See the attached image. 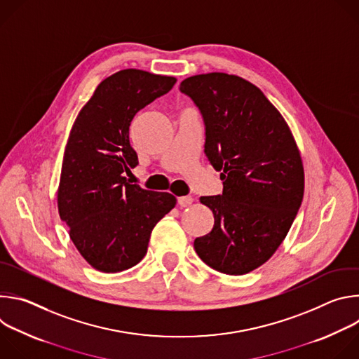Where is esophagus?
<instances>
[{"label":"esophagus","mask_w":359,"mask_h":359,"mask_svg":"<svg viewBox=\"0 0 359 359\" xmlns=\"http://www.w3.org/2000/svg\"><path fill=\"white\" fill-rule=\"evenodd\" d=\"M193 200L194 198L191 196H182V197L177 198V203H179L180 208H187V206H190V204L193 203Z\"/></svg>","instance_id":"34e87169"}]
</instances>
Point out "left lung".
Returning a JSON list of instances; mask_svg holds the SVG:
<instances>
[{
  "instance_id": "obj_1",
  "label": "left lung",
  "mask_w": 359,
  "mask_h": 359,
  "mask_svg": "<svg viewBox=\"0 0 359 359\" xmlns=\"http://www.w3.org/2000/svg\"><path fill=\"white\" fill-rule=\"evenodd\" d=\"M180 90L201 112L204 153L223 180L222 194L200 197L215 226L194 240V250L216 271L247 274L276 252L301 206L299 150L281 114L251 82L210 72L186 78Z\"/></svg>"
}]
</instances>
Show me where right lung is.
<instances>
[{
  "label": "right lung",
  "mask_w": 359,
  "mask_h": 359,
  "mask_svg": "<svg viewBox=\"0 0 359 359\" xmlns=\"http://www.w3.org/2000/svg\"><path fill=\"white\" fill-rule=\"evenodd\" d=\"M175 76L123 69L102 81L78 114L64 153L58 212L82 257L97 271L119 273L147 251L153 227L176 197L130 184L137 166L129 142L135 115L168 93Z\"/></svg>",
  "instance_id": "1"
}]
</instances>
